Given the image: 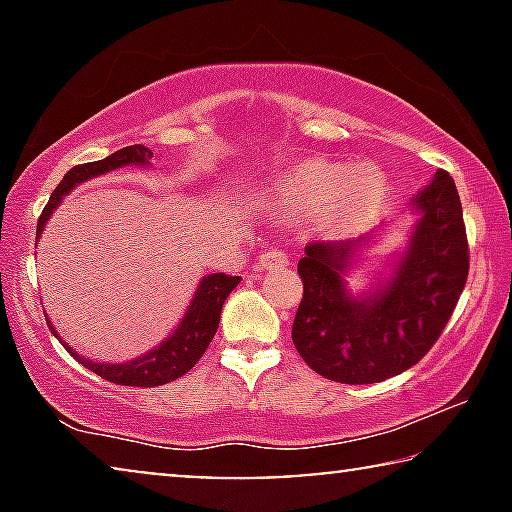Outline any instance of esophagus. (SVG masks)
<instances>
[{"mask_svg":"<svg viewBox=\"0 0 512 512\" xmlns=\"http://www.w3.org/2000/svg\"><path fill=\"white\" fill-rule=\"evenodd\" d=\"M258 263H261L263 268H277V265L289 263V256H286L282 249H268L263 251L261 258H258Z\"/></svg>","mask_w":512,"mask_h":512,"instance_id":"obj_1","label":"esophagus"}]
</instances>
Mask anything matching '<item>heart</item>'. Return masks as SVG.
<instances>
[{"mask_svg":"<svg viewBox=\"0 0 512 512\" xmlns=\"http://www.w3.org/2000/svg\"><path fill=\"white\" fill-rule=\"evenodd\" d=\"M387 195V179L373 163L352 167L310 160L279 174L258 193L265 207L289 214L316 212L321 226L342 230L366 221Z\"/></svg>","mask_w":512,"mask_h":512,"instance_id":"1","label":"heart"}]
</instances>
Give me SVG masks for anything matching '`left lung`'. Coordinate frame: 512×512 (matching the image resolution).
<instances>
[{"label": "left lung", "instance_id": "obj_1", "mask_svg": "<svg viewBox=\"0 0 512 512\" xmlns=\"http://www.w3.org/2000/svg\"><path fill=\"white\" fill-rule=\"evenodd\" d=\"M410 212V240L387 275L356 296L347 275L382 226L359 240L305 247L291 338L314 373L342 384L382 382L415 366L443 333L468 277L464 212L450 174H433Z\"/></svg>", "mask_w": 512, "mask_h": 512}]
</instances>
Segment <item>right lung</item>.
<instances>
[{
    "label": "right lung",
    "instance_id": "obj_1",
    "mask_svg": "<svg viewBox=\"0 0 512 512\" xmlns=\"http://www.w3.org/2000/svg\"><path fill=\"white\" fill-rule=\"evenodd\" d=\"M151 158V149H146L142 144H132L125 146L121 151H114L107 158L95 160V163H83L72 167V170L62 177L58 188H55L51 195V200H48V205L44 207V212L39 216L37 240L41 233H44L48 219H51L55 209L60 207V202L65 200V195L72 193L76 186L83 184V181L102 177V174L107 172L121 170V167H149ZM240 279L242 277H228L223 275V272H214V275L202 277L198 289H195L191 305H188V310L184 312V317H181L177 328H174L160 345L149 349V352H144L142 356H137V359L123 363H100L93 359H83L69 342L60 338L51 321H46L55 338L62 342V347L88 370L100 375L102 380L125 384V387H160V384H167L177 380L181 375H186L188 370L198 363L200 356L205 354V349L214 338L216 328H219L221 307L230 296V291L240 284Z\"/></svg>",
    "mask_w": 512,
    "mask_h": 512
}]
</instances>
